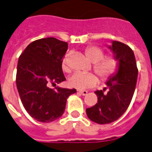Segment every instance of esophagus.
Instances as JSON below:
<instances>
[{
	"label": "esophagus",
	"instance_id": "esophagus-1",
	"mask_svg": "<svg viewBox=\"0 0 152 152\" xmlns=\"http://www.w3.org/2000/svg\"><path fill=\"white\" fill-rule=\"evenodd\" d=\"M79 93H80L82 95H86L88 94V91H80Z\"/></svg>",
	"mask_w": 152,
	"mask_h": 152
}]
</instances>
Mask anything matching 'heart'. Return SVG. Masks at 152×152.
I'll use <instances>...</instances> for the list:
<instances>
[{
  "mask_svg": "<svg viewBox=\"0 0 152 152\" xmlns=\"http://www.w3.org/2000/svg\"><path fill=\"white\" fill-rule=\"evenodd\" d=\"M86 57L93 63V69L102 80H106L112 76L118 68V61L114 57H104V52L101 48L96 46H88L85 50ZM62 70L69 72V67L68 55H65L61 62ZM98 83V78L91 72H76L72 74L68 80V83L71 88L78 90H85L92 88Z\"/></svg>",
  "mask_w": 152,
  "mask_h": 152,
  "instance_id": "1",
  "label": "heart"
}]
</instances>
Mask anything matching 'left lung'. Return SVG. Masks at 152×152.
Listing matches in <instances>:
<instances>
[{
	"label": "left lung",
	"instance_id": "obj_1",
	"mask_svg": "<svg viewBox=\"0 0 152 152\" xmlns=\"http://www.w3.org/2000/svg\"><path fill=\"white\" fill-rule=\"evenodd\" d=\"M107 47L118 61V68L106 82V88L95 91L97 103L86 110L88 118L100 125L115 121L126 111L134 94L138 76L134 53L129 46L112 41ZM106 89L108 91L104 93Z\"/></svg>",
	"mask_w": 152,
	"mask_h": 152
}]
</instances>
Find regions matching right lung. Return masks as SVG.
Listing matches in <instances>:
<instances>
[{
	"label": "right lung",
	"instance_id": "obj_1",
	"mask_svg": "<svg viewBox=\"0 0 152 152\" xmlns=\"http://www.w3.org/2000/svg\"><path fill=\"white\" fill-rule=\"evenodd\" d=\"M67 50L65 42L46 38L32 42L19 58L18 92L25 110L38 121L49 123L61 118L68 98L76 92L57 86L65 80L61 62Z\"/></svg>",
	"mask_w": 152,
	"mask_h": 152
}]
</instances>
